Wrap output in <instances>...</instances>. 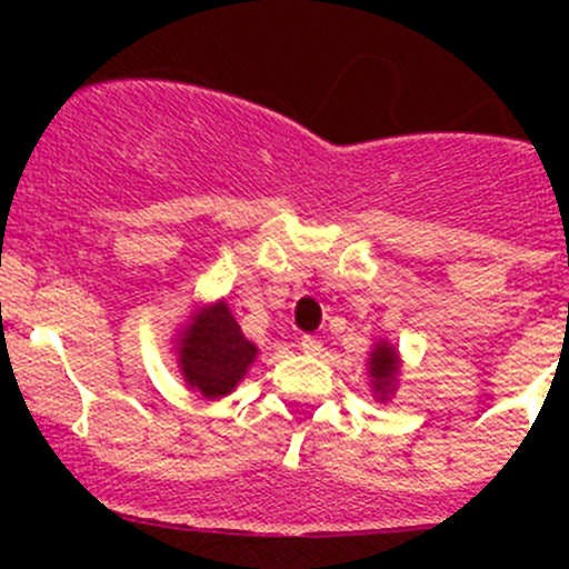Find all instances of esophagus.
I'll return each instance as SVG.
<instances>
[{
    "label": "esophagus",
    "instance_id": "34e87169",
    "mask_svg": "<svg viewBox=\"0 0 569 569\" xmlns=\"http://www.w3.org/2000/svg\"><path fill=\"white\" fill-rule=\"evenodd\" d=\"M300 347H302V352H306V355H319L321 352V341L317 336H302Z\"/></svg>",
    "mask_w": 569,
    "mask_h": 569
}]
</instances>
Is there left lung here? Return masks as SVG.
<instances>
[{"instance_id":"obj_1","label":"left lung","mask_w":569,"mask_h":569,"mask_svg":"<svg viewBox=\"0 0 569 569\" xmlns=\"http://www.w3.org/2000/svg\"><path fill=\"white\" fill-rule=\"evenodd\" d=\"M366 371H369V386L371 393H375L377 401H391V396L396 393V386H399V375H401V355L393 343H388L386 338L371 347L369 360H366Z\"/></svg>"}]
</instances>
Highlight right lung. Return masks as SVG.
Masks as SVG:
<instances>
[{
  "instance_id": "right-lung-1",
  "label": "right lung",
  "mask_w": 569,
  "mask_h": 569,
  "mask_svg": "<svg viewBox=\"0 0 569 569\" xmlns=\"http://www.w3.org/2000/svg\"><path fill=\"white\" fill-rule=\"evenodd\" d=\"M170 343H176L181 380L209 401L237 391L258 358V347L244 338L226 300L194 306Z\"/></svg>"
}]
</instances>
